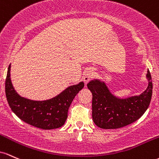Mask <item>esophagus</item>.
Returning a JSON list of instances; mask_svg holds the SVG:
<instances>
[{
  "label": "esophagus",
  "mask_w": 159,
  "mask_h": 159,
  "mask_svg": "<svg viewBox=\"0 0 159 159\" xmlns=\"http://www.w3.org/2000/svg\"><path fill=\"white\" fill-rule=\"evenodd\" d=\"M92 75H93V72H92V70H89L85 72L84 76H83V80H84V82L85 83H88L89 80L92 79Z\"/></svg>",
  "instance_id": "esophagus-1"
}]
</instances>
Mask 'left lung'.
<instances>
[{"label":"left lung","instance_id":"obj_1","mask_svg":"<svg viewBox=\"0 0 159 159\" xmlns=\"http://www.w3.org/2000/svg\"><path fill=\"white\" fill-rule=\"evenodd\" d=\"M147 89L140 95L119 98L111 94L104 82L94 80L87 84L92 93V119L98 127L116 129L134 122L143 115L150 103L152 82L149 70Z\"/></svg>","mask_w":159,"mask_h":159}]
</instances>
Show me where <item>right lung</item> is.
<instances>
[{
  "label": "right lung",
  "instance_id": "1",
  "mask_svg": "<svg viewBox=\"0 0 159 159\" xmlns=\"http://www.w3.org/2000/svg\"><path fill=\"white\" fill-rule=\"evenodd\" d=\"M83 87L84 83L80 82L52 98L40 101L21 97L16 92L10 79V65L5 81L7 100L12 111L25 122L44 130L60 128L65 124L73 100Z\"/></svg>",
  "mask_w": 159,
  "mask_h": 159
}]
</instances>
